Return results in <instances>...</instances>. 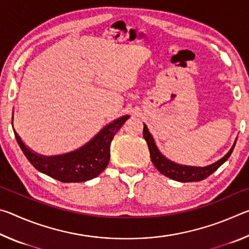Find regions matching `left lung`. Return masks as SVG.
Wrapping results in <instances>:
<instances>
[{"instance_id":"8db88e82","label":"left lung","mask_w":249,"mask_h":249,"mask_svg":"<svg viewBox=\"0 0 249 249\" xmlns=\"http://www.w3.org/2000/svg\"><path fill=\"white\" fill-rule=\"evenodd\" d=\"M142 135H144L145 141L148 145V149L150 153V158L153 161L154 166L157 168L159 172H161L163 176L168 177L172 180L179 181V182H192V181H201L205 178H208L210 175H212L214 171L218 169L224 163L233 151L236 140L234 142L231 148L229 150L224 157L217 160L212 165L205 166V167H193V166H185V165H179L175 161H171L170 159L165 157L161 153H160L157 145H156L153 135L149 133L147 125L144 124V129H142Z\"/></svg>"}]
</instances>
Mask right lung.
Segmentation results:
<instances>
[{
	"instance_id": "add662e5",
	"label": "right lung",
	"mask_w": 249,
	"mask_h": 249,
	"mask_svg": "<svg viewBox=\"0 0 249 249\" xmlns=\"http://www.w3.org/2000/svg\"><path fill=\"white\" fill-rule=\"evenodd\" d=\"M127 119H129L128 115L119 117L105 125L82 147L62 155L37 154L24 144L15 129L14 134L20 149L37 170L61 182H84L98 177L107 168L109 161L111 142Z\"/></svg>"
}]
</instances>
